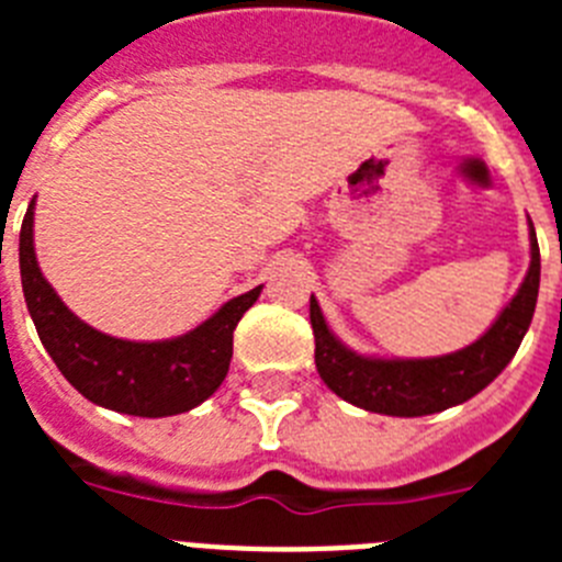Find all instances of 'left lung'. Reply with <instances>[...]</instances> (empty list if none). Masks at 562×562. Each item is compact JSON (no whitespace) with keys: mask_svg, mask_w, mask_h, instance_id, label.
Masks as SVG:
<instances>
[{"mask_svg":"<svg viewBox=\"0 0 562 562\" xmlns=\"http://www.w3.org/2000/svg\"><path fill=\"white\" fill-rule=\"evenodd\" d=\"M529 270L513 301L475 342L441 357H376L349 349L326 324L315 295L310 321L315 331V366L321 380L340 400L385 416H428L473 400L484 391L518 351L532 324L540 290V250L529 222Z\"/></svg>","mask_w":562,"mask_h":562,"instance_id":"obj_1","label":"left lung"}]
</instances>
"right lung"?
<instances>
[{"instance_id":"add662e5","label":"right lung","mask_w":562,"mask_h":562,"mask_svg":"<svg viewBox=\"0 0 562 562\" xmlns=\"http://www.w3.org/2000/svg\"><path fill=\"white\" fill-rule=\"evenodd\" d=\"M33 211L24 213L19 233V270L27 312L44 349L69 385L101 408L128 416L186 414L196 408L227 376L233 329L258 301L261 286L231 297L196 329L168 340H123L83 324L49 286L33 247Z\"/></svg>"}]
</instances>
